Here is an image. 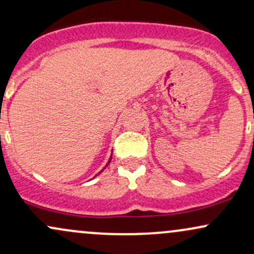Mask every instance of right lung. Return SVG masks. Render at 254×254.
I'll use <instances>...</instances> for the list:
<instances>
[{"instance_id":"right-lung-1","label":"right lung","mask_w":254,"mask_h":254,"mask_svg":"<svg viewBox=\"0 0 254 254\" xmlns=\"http://www.w3.org/2000/svg\"><path fill=\"white\" fill-rule=\"evenodd\" d=\"M111 158H112V155H111V157H110V160H109V162H108V163H106V166L103 168V170H104V169H105V168L109 166V164H110V162H111ZM103 170H102V172H103ZM102 172H100V173H102ZM100 173H98V174H97V175H99V174H100ZM97 175H96V176H97Z\"/></svg>"}]
</instances>
